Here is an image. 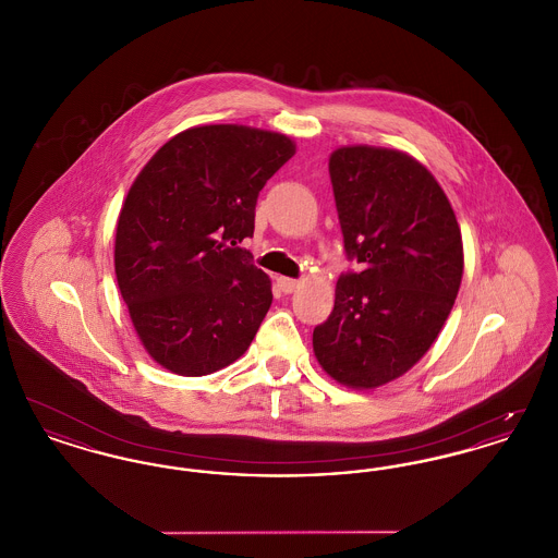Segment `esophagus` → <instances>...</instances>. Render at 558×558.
<instances>
[{
    "label": "esophagus",
    "instance_id": "1",
    "mask_svg": "<svg viewBox=\"0 0 558 558\" xmlns=\"http://www.w3.org/2000/svg\"><path fill=\"white\" fill-rule=\"evenodd\" d=\"M278 287H280V291L291 294V292L299 289V282H296V280H292V278H284V276H280V278H278Z\"/></svg>",
    "mask_w": 558,
    "mask_h": 558
}]
</instances>
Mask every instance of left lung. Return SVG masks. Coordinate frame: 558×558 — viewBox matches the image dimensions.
I'll use <instances>...</instances> for the list:
<instances>
[{
  "instance_id": "obj_1",
  "label": "left lung",
  "mask_w": 558,
  "mask_h": 558,
  "mask_svg": "<svg viewBox=\"0 0 558 558\" xmlns=\"http://www.w3.org/2000/svg\"><path fill=\"white\" fill-rule=\"evenodd\" d=\"M328 171L347 257L362 271L339 278L314 353L339 385L376 389L439 337L462 282V234L446 192L408 153L341 146Z\"/></svg>"
}]
</instances>
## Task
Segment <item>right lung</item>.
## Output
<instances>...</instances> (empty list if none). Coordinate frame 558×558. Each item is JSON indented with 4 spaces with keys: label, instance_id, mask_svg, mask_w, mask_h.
Instances as JSON below:
<instances>
[{
    "label": "right lung",
    "instance_id": "1",
    "mask_svg": "<svg viewBox=\"0 0 558 558\" xmlns=\"http://www.w3.org/2000/svg\"><path fill=\"white\" fill-rule=\"evenodd\" d=\"M296 146L248 125L173 135L133 180L114 274L133 328L165 371L205 376L236 362L271 305V280L236 246L253 236L267 180Z\"/></svg>",
    "mask_w": 558,
    "mask_h": 558
}]
</instances>
